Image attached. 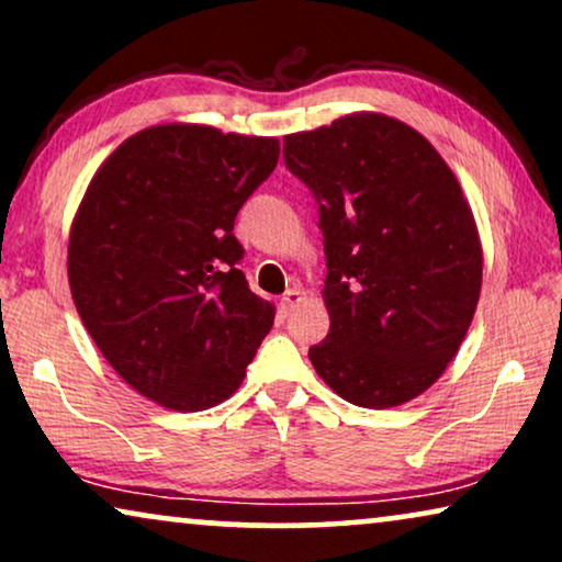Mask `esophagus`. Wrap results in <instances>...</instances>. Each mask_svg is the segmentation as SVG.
Segmentation results:
<instances>
[{
  "mask_svg": "<svg viewBox=\"0 0 562 562\" xmlns=\"http://www.w3.org/2000/svg\"><path fill=\"white\" fill-rule=\"evenodd\" d=\"M302 291L299 289H289L286 294H283L281 299H279V312H281V317H289L291 312H294V306H299V302H302Z\"/></svg>",
  "mask_w": 562,
  "mask_h": 562,
  "instance_id": "1",
  "label": "esophagus"
}]
</instances>
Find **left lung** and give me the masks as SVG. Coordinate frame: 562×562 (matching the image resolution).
Instances as JSON below:
<instances>
[{
	"label": "left lung",
	"instance_id": "obj_1",
	"mask_svg": "<svg viewBox=\"0 0 562 562\" xmlns=\"http://www.w3.org/2000/svg\"><path fill=\"white\" fill-rule=\"evenodd\" d=\"M319 206L329 333L310 348L335 394L398 406L440 379L471 327L483 256L448 164L404 122L348 114L283 137Z\"/></svg>",
	"mask_w": 562,
	"mask_h": 562
}]
</instances>
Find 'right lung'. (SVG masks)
Returning a JSON list of instances; mask_svg holds the SVG:
<instances>
[{"mask_svg": "<svg viewBox=\"0 0 562 562\" xmlns=\"http://www.w3.org/2000/svg\"><path fill=\"white\" fill-rule=\"evenodd\" d=\"M276 160V137L148 127L104 160L76 212V312L114 371L166 409L225 402L273 327L233 227Z\"/></svg>", "mask_w": 562, "mask_h": 562, "instance_id": "obj_1", "label": "right lung"}]
</instances>
